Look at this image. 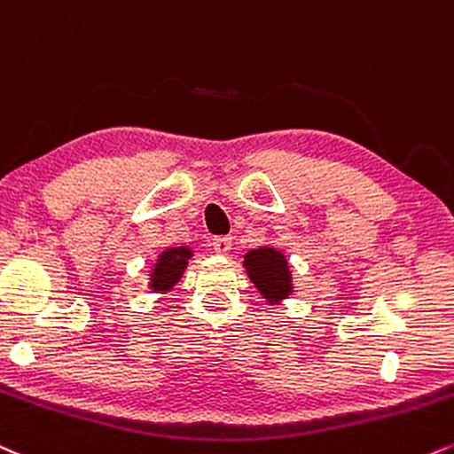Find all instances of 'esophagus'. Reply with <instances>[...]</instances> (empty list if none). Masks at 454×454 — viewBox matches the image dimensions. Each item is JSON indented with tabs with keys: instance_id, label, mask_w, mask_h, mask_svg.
I'll return each mask as SVG.
<instances>
[{
	"instance_id": "34e87169",
	"label": "esophagus",
	"mask_w": 454,
	"mask_h": 454,
	"mask_svg": "<svg viewBox=\"0 0 454 454\" xmlns=\"http://www.w3.org/2000/svg\"><path fill=\"white\" fill-rule=\"evenodd\" d=\"M211 245H213V249H215V254L226 255L228 251L232 249V239L231 237H215L211 241Z\"/></svg>"
}]
</instances>
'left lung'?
I'll return each instance as SVG.
<instances>
[{
    "instance_id": "8db88e82",
    "label": "left lung",
    "mask_w": 454,
    "mask_h": 454,
    "mask_svg": "<svg viewBox=\"0 0 454 454\" xmlns=\"http://www.w3.org/2000/svg\"><path fill=\"white\" fill-rule=\"evenodd\" d=\"M247 277L258 287L262 298L270 304L281 302L294 292L292 272H289L287 258L275 247H258L245 254L243 262Z\"/></svg>"
}]
</instances>
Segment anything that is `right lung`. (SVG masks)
<instances>
[{
	"label": "right lung",
	"instance_id": "1",
	"mask_svg": "<svg viewBox=\"0 0 454 454\" xmlns=\"http://www.w3.org/2000/svg\"><path fill=\"white\" fill-rule=\"evenodd\" d=\"M192 258L190 247H167L158 255L154 270L150 275V289L154 292H168L175 283L182 279L188 260Z\"/></svg>",
	"mask_w": 454,
	"mask_h": 454
}]
</instances>
